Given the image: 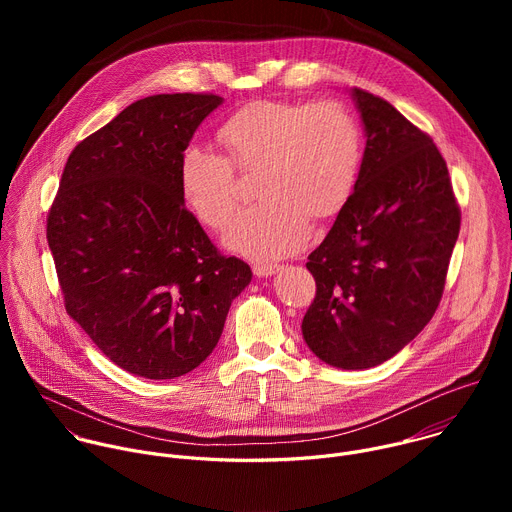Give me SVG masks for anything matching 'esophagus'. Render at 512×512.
<instances>
[{"mask_svg": "<svg viewBox=\"0 0 512 512\" xmlns=\"http://www.w3.org/2000/svg\"><path fill=\"white\" fill-rule=\"evenodd\" d=\"M279 269L277 263H253V273L257 277H269Z\"/></svg>", "mask_w": 512, "mask_h": 512, "instance_id": "1", "label": "esophagus"}]
</instances>
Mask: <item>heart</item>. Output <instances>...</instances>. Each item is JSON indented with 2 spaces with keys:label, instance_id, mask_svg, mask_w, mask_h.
<instances>
[{
  "label": "heart",
  "instance_id": "obj_1",
  "mask_svg": "<svg viewBox=\"0 0 512 512\" xmlns=\"http://www.w3.org/2000/svg\"><path fill=\"white\" fill-rule=\"evenodd\" d=\"M223 156L186 145L178 186L198 221L223 231L239 206L237 174L253 177L257 204L239 214L225 241L253 259H277L306 245L310 216L330 218L348 202L360 172L356 117L340 101H251L214 133Z\"/></svg>",
  "mask_w": 512,
  "mask_h": 512
}]
</instances>
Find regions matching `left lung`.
Masks as SVG:
<instances>
[{"mask_svg": "<svg viewBox=\"0 0 512 512\" xmlns=\"http://www.w3.org/2000/svg\"><path fill=\"white\" fill-rule=\"evenodd\" d=\"M367 135L358 180L334 227L310 253L316 298L302 334L336 369L395 356L440 306L460 233L446 160L391 103L352 89Z\"/></svg>", "mask_w": 512, "mask_h": 512, "instance_id": "left-lung-1", "label": "left lung"}]
</instances>
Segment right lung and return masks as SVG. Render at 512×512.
<instances>
[{
	"mask_svg": "<svg viewBox=\"0 0 512 512\" xmlns=\"http://www.w3.org/2000/svg\"><path fill=\"white\" fill-rule=\"evenodd\" d=\"M221 103L212 93L131 103L72 150L48 212L68 316L137 377L194 371L253 275L218 253L178 186L182 150Z\"/></svg>",
	"mask_w": 512,
	"mask_h": 512,
	"instance_id": "right-lung-1",
	"label": "right lung"
}]
</instances>
